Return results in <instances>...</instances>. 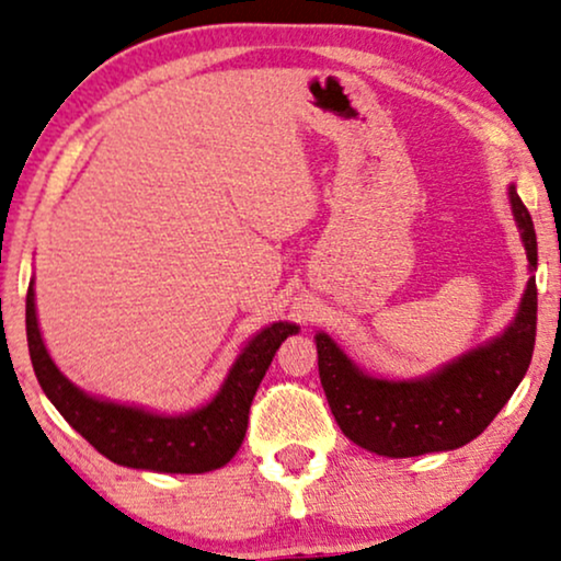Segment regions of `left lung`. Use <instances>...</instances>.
Here are the masks:
<instances>
[{
  "instance_id": "1",
  "label": "left lung",
  "mask_w": 561,
  "mask_h": 561,
  "mask_svg": "<svg viewBox=\"0 0 561 561\" xmlns=\"http://www.w3.org/2000/svg\"><path fill=\"white\" fill-rule=\"evenodd\" d=\"M510 204L530 272H536L534 219L515 186H510ZM536 276H530L515 321L502 336L422 380L365 375L325 333H316L318 373L333 420L359 448L388 458L456 450L471 443L500 414L528 370L536 344Z\"/></svg>"
}]
</instances>
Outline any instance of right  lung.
I'll return each instance as SVG.
<instances>
[{
    "instance_id": "add662e5",
    "label": "right lung",
    "mask_w": 561,
    "mask_h": 561,
    "mask_svg": "<svg viewBox=\"0 0 561 561\" xmlns=\"http://www.w3.org/2000/svg\"><path fill=\"white\" fill-rule=\"evenodd\" d=\"M33 282L25 297L31 363L44 393L98 453L118 466L160 473L215 471L236 456L248 430V411L276 350L297 325L272 323L248 342L228 380L207 407L183 416H160L134 407L92 399L75 388L48 357L35 318Z\"/></svg>"
}]
</instances>
